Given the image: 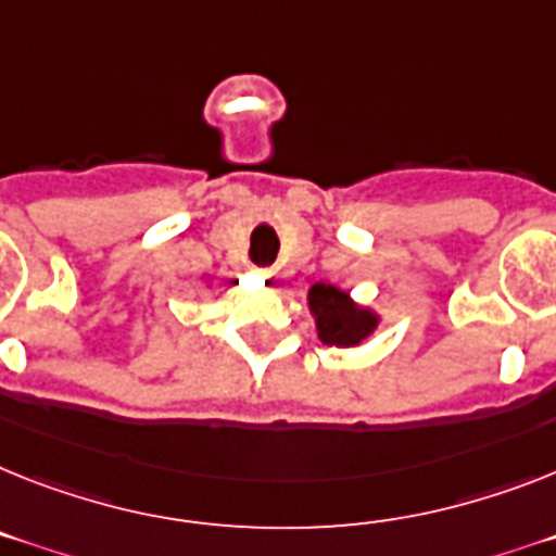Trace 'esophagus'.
Wrapping results in <instances>:
<instances>
[{
  "label": "esophagus",
  "instance_id": "1",
  "mask_svg": "<svg viewBox=\"0 0 556 556\" xmlns=\"http://www.w3.org/2000/svg\"><path fill=\"white\" fill-rule=\"evenodd\" d=\"M263 279L268 282V286H277L279 282V270L277 268H265L263 270Z\"/></svg>",
  "mask_w": 556,
  "mask_h": 556
}]
</instances>
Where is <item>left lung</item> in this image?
Returning <instances> with one entry per match:
<instances>
[{"label":"left lung","mask_w":556,"mask_h":556,"mask_svg":"<svg viewBox=\"0 0 556 556\" xmlns=\"http://www.w3.org/2000/svg\"><path fill=\"white\" fill-rule=\"evenodd\" d=\"M307 305L316 319V333L325 344H336V348H356L379 328V316L358 307L350 300V293L336 286H325L316 282L307 291Z\"/></svg>","instance_id":"8db88e82"}]
</instances>
